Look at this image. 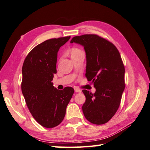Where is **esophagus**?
<instances>
[{"instance_id": "obj_1", "label": "esophagus", "mask_w": 150, "mask_h": 150, "mask_svg": "<svg viewBox=\"0 0 150 150\" xmlns=\"http://www.w3.org/2000/svg\"><path fill=\"white\" fill-rule=\"evenodd\" d=\"M75 92H81V90L79 89V88H75Z\"/></svg>"}]
</instances>
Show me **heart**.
Instances as JSON below:
<instances>
[{
  "label": "heart",
  "instance_id": "heart-1",
  "mask_svg": "<svg viewBox=\"0 0 150 150\" xmlns=\"http://www.w3.org/2000/svg\"><path fill=\"white\" fill-rule=\"evenodd\" d=\"M79 51H81V50H80V49H79V48H73L71 51V55H73V54H75L76 53H77L78 52H79Z\"/></svg>",
  "mask_w": 150,
  "mask_h": 150
}]
</instances>
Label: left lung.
<instances>
[{
  "instance_id": "left-lung-1",
  "label": "left lung",
  "mask_w": 150,
  "mask_h": 150,
  "mask_svg": "<svg viewBox=\"0 0 150 150\" xmlns=\"http://www.w3.org/2000/svg\"><path fill=\"white\" fill-rule=\"evenodd\" d=\"M71 42L83 45L86 52V77L94 84L92 94L83 90L85 118L95 125H103L113 117L120 105L125 84V66L119 50L112 42L95 34L74 37Z\"/></svg>"
}]
</instances>
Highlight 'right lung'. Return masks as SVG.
<instances>
[{"instance_id":"1","label":"right lung","mask_w":150,"mask_h":150,"mask_svg":"<svg viewBox=\"0 0 150 150\" xmlns=\"http://www.w3.org/2000/svg\"><path fill=\"white\" fill-rule=\"evenodd\" d=\"M70 37L54 38L37 45L23 64L21 91L25 103L33 118L46 128L61 123L74 93L72 87L58 90L52 83L57 73L58 52Z\"/></svg>"}]
</instances>
